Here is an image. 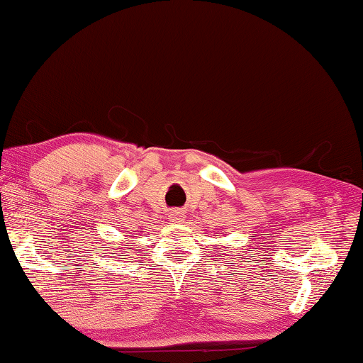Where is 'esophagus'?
Listing matches in <instances>:
<instances>
[{"mask_svg":"<svg viewBox=\"0 0 363 363\" xmlns=\"http://www.w3.org/2000/svg\"><path fill=\"white\" fill-rule=\"evenodd\" d=\"M169 217L174 224H182V222L185 220V214H183L182 211H174V213H172Z\"/></svg>","mask_w":363,"mask_h":363,"instance_id":"esophagus-1","label":"esophagus"}]
</instances>
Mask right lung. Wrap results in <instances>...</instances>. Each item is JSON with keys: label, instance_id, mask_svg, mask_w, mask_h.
<instances>
[{"label": "right lung", "instance_id": "right-lung-1", "mask_svg": "<svg viewBox=\"0 0 363 363\" xmlns=\"http://www.w3.org/2000/svg\"><path fill=\"white\" fill-rule=\"evenodd\" d=\"M121 250H123V248H121Z\"/></svg>", "mask_w": 363, "mask_h": 363}]
</instances>
